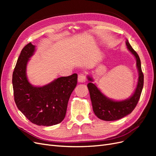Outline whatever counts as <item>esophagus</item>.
I'll return each instance as SVG.
<instances>
[{"label": "esophagus", "mask_w": 156, "mask_h": 156, "mask_svg": "<svg viewBox=\"0 0 156 156\" xmlns=\"http://www.w3.org/2000/svg\"><path fill=\"white\" fill-rule=\"evenodd\" d=\"M86 75L84 73H79L78 75V81L79 83H84L86 81Z\"/></svg>", "instance_id": "esophagus-1"}]
</instances>
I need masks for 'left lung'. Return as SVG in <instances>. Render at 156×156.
<instances>
[{
  "label": "left lung",
  "mask_w": 156,
  "mask_h": 156,
  "mask_svg": "<svg viewBox=\"0 0 156 156\" xmlns=\"http://www.w3.org/2000/svg\"><path fill=\"white\" fill-rule=\"evenodd\" d=\"M126 44L127 49L135 56L139 72L137 85L133 95L129 98L122 101H115L108 98L100 90L96 84L92 83V78L88 76V79L90 82L87 84V87L90 96L94 112L98 118L103 120H117L130 114L137 104L143 90L144 75L141 69L140 58L136 51L132 48L127 40Z\"/></svg>",
  "instance_id": "1"
}]
</instances>
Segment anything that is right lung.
Segmentation results:
<instances>
[{
	"label": "right lung",
	"instance_id": "obj_1",
	"mask_svg": "<svg viewBox=\"0 0 156 156\" xmlns=\"http://www.w3.org/2000/svg\"><path fill=\"white\" fill-rule=\"evenodd\" d=\"M31 43L22 49L12 76L14 100L28 120L37 126H51L65 118L69 97L77 83V74L62 77L43 87H34L27 77V65L34 55Z\"/></svg>",
	"mask_w": 156,
	"mask_h": 156
}]
</instances>
